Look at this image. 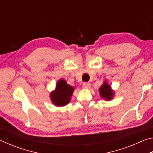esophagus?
<instances>
[{
  "instance_id": "34e87169",
  "label": "esophagus",
  "mask_w": 153,
  "mask_h": 153,
  "mask_svg": "<svg viewBox=\"0 0 153 153\" xmlns=\"http://www.w3.org/2000/svg\"><path fill=\"white\" fill-rule=\"evenodd\" d=\"M90 87V84L89 82H84V84H83V88H89Z\"/></svg>"
}]
</instances>
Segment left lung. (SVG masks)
I'll return each instance as SVG.
<instances>
[{
  "label": "left lung",
  "mask_w": 153,
  "mask_h": 153,
  "mask_svg": "<svg viewBox=\"0 0 153 153\" xmlns=\"http://www.w3.org/2000/svg\"><path fill=\"white\" fill-rule=\"evenodd\" d=\"M99 92L100 96L107 100H111L113 96V92L111 90L110 86L107 84V82H105V84L100 87Z\"/></svg>",
  "instance_id": "8db88e82"
}]
</instances>
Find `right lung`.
<instances>
[{
    "mask_svg": "<svg viewBox=\"0 0 153 153\" xmlns=\"http://www.w3.org/2000/svg\"><path fill=\"white\" fill-rule=\"evenodd\" d=\"M74 90V88L67 84L64 79H60L56 84V90L51 94L52 101L59 107L67 105L70 100Z\"/></svg>",
    "mask_w": 153,
    "mask_h": 153,
    "instance_id": "add662e5",
    "label": "right lung"
}]
</instances>
